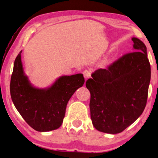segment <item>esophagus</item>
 I'll return each mask as SVG.
<instances>
[{"instance_id": "obj_1", "label": "esophagus", "mask_w": 158, "mask_h": 158, "mask_svg": "<svg viewBox=\"0 0 158 158\" xmlns=\"http://www.w3.org/2000/svg\"><path fill=\"white\" fill-rule=\"evenodd\" d=\"M90 74H91V72L90 70H85L84 71V76L85 79H88V78H90Z\"/></svg>"}]
</instances>
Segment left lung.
I'll return each mask as SVG.
<instances>
[{
	"mask_svg": "<svg viewBox=\"0 0 158 158\" xmlns=\"http://www.w3.org/2000/svg\"><path fill=\"white\" fill-rule=\"evenodd\" d=\"M133 52L125 54L107 69L97 70L85 83L90 93V117L97 131L121 133L144 111L151 80L147 47L133 37Z\"/></svg>",
	"mask_w": 158,
	"mask_h": 158,
	"instance_id": "8db88e82",
	"label": "left lung"
}]
</instances>
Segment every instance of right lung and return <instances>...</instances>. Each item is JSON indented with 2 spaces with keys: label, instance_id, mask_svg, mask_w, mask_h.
<instances>
[{
  "label": "right lung",
  "instance_id": "right-lung-1",
  "mask_svg": "<svg viewBox=\"0 0 158 158\" xmlns=\"http://www.w3.org/2000/svg\"><path fill=\"white\" fill-rule=\"evenodd\" d=\"M20 52L14 61L10 94L14 106L30 127L48 132L61 127L70 97L84 84L82 74L61 76L50 86L39 88L25 75Z\"/></svg>",
  "mask_w": 158,
  "mask_h": 158
}]
</instances>
